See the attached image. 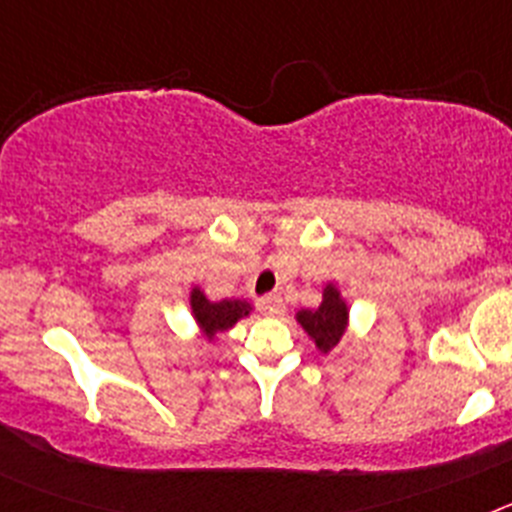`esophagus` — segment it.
Here are the masks:
<instances>
[{
    "label": "esophagus",
    "mask_w": 512,
    "mask_h": 512,
    "mask_svg": "<svg viewBox=\"0 0 512 512\" xmlns=\"http://www.w3.org/2000/svg\"><path fill=\"white\" fill-rule=\"evenodd\" d=\"M259 310L264 312V315H269V318H279V315H284L282 297H277V295L264 297V300H259Z\"/></svg>",
    "instance_id": "esophagus-1"
}]
</instances>
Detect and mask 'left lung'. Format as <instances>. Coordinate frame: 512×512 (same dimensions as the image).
I'll use <instances>...</instances> for the list:
<instances>
[{
	"label": "left lung",
	"instance_id": "8db88e82",
	"mask_svg": "<svg viewBox=\"0 0 512 512\" xmlns=\"http://www.w3.org/2000/svg\"><path fill=\"white\" fill-rule=\"evenodd\" d=\"M295 320L302 325L310 341L315 343L320 354H333L338 343L346 336L348 323H351V307L343 297L341 287L336 282H328L323 287V300L312 310H297Z\"/></svg>",
	"mask_w": 512,
	"mask_h": 512
}]
</instances>
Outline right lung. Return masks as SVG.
<instances>
[{"label": "right lung", "instance_id": "right-lung-1", "mask_svg": "<svg viewBox=\"0 0 512 512\" xmlns=\"http://www.w3.org/2000/svg\"><path fill=\"white\" fill-rule=\"evenodd\" d=\"M189 312H192V320L197 323L202 336L210 343H215L220 333H228L238 320L248 318L253 312V305L246 300H238V297L212 302L205 295V289L200 284H194L189 289Z\"/></svg>", "mask_w": 512, "mask_h": 512}]
</instances>
